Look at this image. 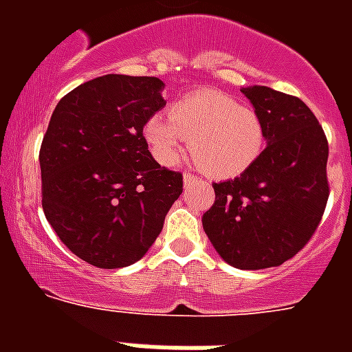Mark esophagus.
I'll return each mask as SVG.
<instances>
[{"label": "esophagus", "instance_id": "1", "mask_svg": "<svg viewBox=\"0 0 352 352\" xmlns=\"http://www.w3.org/2000/svg\"><path fill=\"white\" fill-rule=\"evenodd\" d=\"M182 181H184V186H192V184H195L199 181V177L193 175V173H184Z\"/></svg>", "mask_w": 352, "mask_h": 352}]
</instances>
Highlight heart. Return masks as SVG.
Segmentation results:
<instances>
[{"mask_svg": "<svg viewBox=\"0 0 352 352\" xmlns=\"http://www.w3.org/2000/svg\"><path fill=\"white\" fill-rule=\"evenodd\" d=\"M144 138L162 166L175 164L190 138L199 168L215 179H230L256 162L265 146V127L254 109L225 93L204 89L173 102L168 117H149Z\"/></svg>", "mask_w": 352, "mask_h": 352, "instance_id": "obj_1", "label": "heart"}]
</instances>
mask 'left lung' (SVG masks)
I'll return each mask as SVG.
<instances>
[{"label":"left lung","instance_id":"8db88e82","mask_svg":"<svg viewBox=\"0 0 352 352\" xmlns=\"http://www.w3.org/2000/svg\"><path fill=\"white\" fill-rule=\"evenodd\" d=\"M241 93L261 118L267 148L239 177L214 182L203 228L228 265L259 270L289 261L316 232L329 199V144L298 96L265 85Z\"/></svg>","mask_w":352,"mask_h":352}]
</instances>
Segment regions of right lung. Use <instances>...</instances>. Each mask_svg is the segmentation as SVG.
I'll use <instances>...</instances> for the list:
<instances>
[{"label": "right lung", "mask_w": 352, "mask_h": 352, "mask_svg": "<svg viewBox=\"0 0 352 352\" xmlns=\"http://www.w3.org/2000/svg\"><path fill=\"white\" fill-rule=\"evenodd\" d=\"M155 76L106 74L63 96L40 148L41 206L74 256L98 268L138 261L182 193L151 157L144 124L166 106Z\"/></svg>", "instance_id": "1"}]
</instances>
